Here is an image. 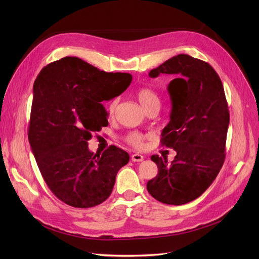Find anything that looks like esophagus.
<instances>
[{
	"instance_id": "esophagus-1",
	"label": "esophagus",
	"mask_w": 259,
	"mask_h": 259,
	"mask_svg": "<svg viewBox=\"0 0 259 259\" xmlns=\"http://www.w3.org/2000/svg\"><path fill=\"white\" fill-rule=\"evenodd\" d=\"M131 159L132 161H143L144 160V156L142 154H139V153H135L131 156Z\"/></svg>"
}]
</instances>
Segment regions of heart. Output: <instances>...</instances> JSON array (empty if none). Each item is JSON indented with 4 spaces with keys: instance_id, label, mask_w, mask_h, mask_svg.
Segmentation results:
<instances>
[{
    "instance_id": "1",
    "label": "heart",
    "mask_w": 259,
    "mask_h": 259,
    "mask_svg": "<svg viewBox=\"0 0 259 259\" xmlns=\"http://www.w3.org/2000/svg\"><path fill=\"white\" fill-rule=\"evenodd\" d=\"M137 97H138L140 104L142 105V107L145 109V110L153 105L159 106L158 97L156 95V93L151 89H149V88L140 89L137 93ZM115 108H116V101L114 100L110 103V106H109V111H110L111 114L114 112ZM126 140L133 147L138 148V149H142L144 147L145 135H143L142 133H139V132H131L127 135Z\"/></svg>"
}]
</instances>
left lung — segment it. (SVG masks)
Instances as JSON below:
<instances>
[{"label":"left lung","mask_w":259,"mask_h":259,"mask_svg":"<svg viewBox=\"0 0 259 259\" xmlns=\"http://www.w3.org/2000/svg\"><path fill=\"white\" fill-rule=\"evenodd\" d=\"M172 74L168 87L170 121L162 129L161 145L176 156L152 155L158 168L147 190L167 205H184L199 197L216 179L225 161L230 121L222 80L206 62L179 54L154 68L149 75Z\"/></svg>","instance_id":"left-lung-1"}]
</instances>
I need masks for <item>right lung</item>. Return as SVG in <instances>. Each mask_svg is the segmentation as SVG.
<instances>
[{
  "label": "right lung",
  "mask_w": 259,
  "mask_h": 259,
  "mask_svg": "<svg viewBox=\"0 0 259 259\" xmlns=\"http://www.w3.org/2000/svg\"><path fill=\"white\" fill-rule=\"evenodd\" d=\"M132 75L105 72L75 57L50 63L33 84L28 140L47 186L75 208L98 206L110 196L129 154L110 146L102 154L88 148L91 133L108 126L103 101L118 97Z\"/></svg>",
  "instance_id": "right-lung-1"
}]
</instances>
